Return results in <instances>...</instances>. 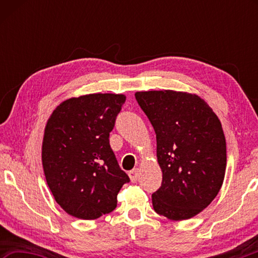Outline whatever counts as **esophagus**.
Returning a JSON list of instances; mask_svg holds the SVG:
<instances>
[{
    "label": "esophagus",
    "mask_w": 258,
    "mask_h": 258,
    "mask_svg": "<svg viewBox=\"0 0 258 258\" xmlns=\"http://www.w3.org/2000/svg\"><path fill=\"white\" fill-rule=\"evenodd\" d=\"M128 176L131 178V181L135 182L138 180V176H139V169L138 168H134L132 171L128 172Z\"/></svg>",
    "instance_id": "34e87169"
}]
</instances>
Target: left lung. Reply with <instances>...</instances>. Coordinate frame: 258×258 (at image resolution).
Instances as JSON below:
<instances>
[{"label": "left lung", "mask_w": 258, "mask_h": 258, "mask_svg": "<svg viewBox=\"0 0 258 258\" xmlns=\"http://www.w3.org/2000/svg\"><path fill=\"white\" fill-rule=\"evenodd\" d=\"M135 98L154 126L163 172L152 206L168 220H189L223 184L226 145L221 121L197 94L163 90L137 92Z\"/></svg>", "instance_id": "left-lung-1"}]
</instances>
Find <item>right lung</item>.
I'll return each mask as SVG.
<instances>
[{
    "label": "right lung",
    "mask_w": 258,
    "mask_h": 258,
    "mask_svg": "<svg viewBox=\"0 0 258 258\" xmlns=\"http://www.w3.org/2000/svg\"><path fill=\"white\" fill-rule=\"evenodd\" d=\"M124 94L93 93L64 100L47 119L42 165L55 202L69 215L95 220L112 212L130 177L109 145Z\"/></svg>",
    "instance_id": "obj_1"
}]
</instances>
